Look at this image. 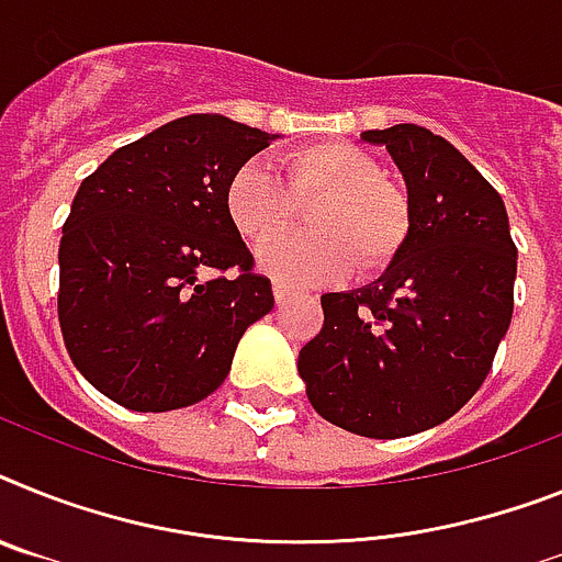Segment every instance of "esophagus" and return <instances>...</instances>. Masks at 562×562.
<instances>
[{
    "mask_svg": "<svg viewBox=\"0 0 562 562\" xmlns=\"http://www.w3.org/2000/svg\"><path fill=\"white\" fill-rule=\"evenodd\" d=\"M273 300H277V303H285V300H289V294H291V289L289 285H282L280 280H273Z\"/></svg>",
    "mask_w": 562,
    "mask_h": 562,
    "instance_id": "34e87169",
    "label": "esophagus"
}]
</instances>
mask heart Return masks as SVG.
<instances>
[{"instance_id":"b5f03b06","label":"heart","mask_w":562,"mask_h":562,"mask_svg":"<svg viewBox=\"0 0 562 562\" xmlns=\"http://www.w3.org/2000/svg\"><path fill=\"white\" fill-rule=\"evenodd\" d=\"M225 211L251 243H266L306 212L308 235L271 240L259 248V268L289 285L331 282L353 268L376 273L403 248L412 211L369 150L351 143L303 145L285 157V182L262 159H245L225 182Z\"/></svg>"}]
</instances>
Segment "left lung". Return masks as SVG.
I'll use <instances>...</instances> for the list:
<instances>
[{
    "label": "left lung",
    "instance_id": "8db88e82",
    "mask_svg": "<svg viewBox=\"0 0 562 562\" xmlns=\"http://www.w3.org/2000/svg\"><path fill=\"white\" fill-rule=\"evenodd\" d=\"M362 139L403 171L412 228L380 280L319 296L296 369L319 417L394 440L477 394L512 323L517 245L499 193L442 136L403 122Z\"/></svg>",
    "mask_w": 562,
    "mask_h": 562
}]
</instances>
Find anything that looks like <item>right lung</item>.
I'll use <instances>...</instances> for the list:
<instances>
[{
  "label": "right lung",
  "instance_id": "obj_1",
  "mask_svg": "<svg viewBox=\"0 0 562 562\" xmlns=\"http://www.w3.org/2000/svg\"><path fill=\"white\" fill-rule=\"evenodd\" d=\"M273 134L191 113L82 179L59 243V328L79 374L131 412H173L223 385L271 280L225 211V182Z\"/></svg>",
  "mask_w": 562,
  "mask_h": 562
}]
</instances>
